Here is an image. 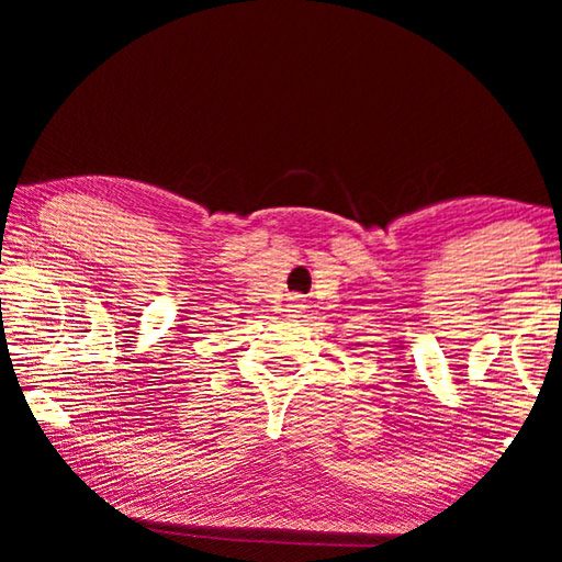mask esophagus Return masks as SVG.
I'll return each instance as SVG.
<instances>
[{"label": "esophagus", "mask_w": 562, "mask_h": 562, "mask_svg": "<svg viewBox=\"0 0 562 562\" xmlns=\"http://www.w3.org/2000/svg\"><path fill=\"white\" fill-rule=\"evenodd\" d=\"M302 310V304H299V299H294V302H291V312H299Z\"/></svg>", "instance_id": "34e87169"}]
</instances>
